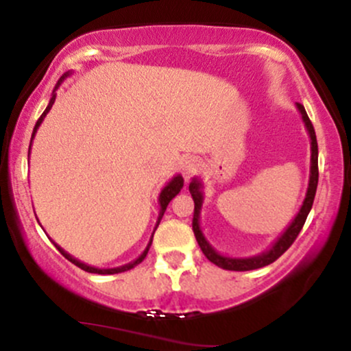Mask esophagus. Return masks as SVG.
I'll return each instance as SVG.
<instances>
[{
	"mask_svg": "<svg viewBox=\"0 0 351 351\" xmlns=\"http://www.w3.org/2000/svg\"><path fill=\"white\" fill-rule=\"evenodd\" d=\"M198 168H199V162L198 158H195V156H188L186 160H183V163H181V173H183L184 180L191 178V176L198 171Z\"/></svg>",
	"mask_w": 351,
	"mask_h": 351,
	"instance_id": "34e87169",
	"label": "esophagus"
}]
</instances>
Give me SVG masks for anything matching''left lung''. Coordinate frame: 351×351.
I'll return each mask as SVG.
<instances>
[{
    "label": "left lung",
    "mask_w": 351,
    "mask_h": 351,
    "mask_svg": "<svg viewBox=\"0 0 351 351\" xmlns=\"http://www.w3.org/2000/svg\"><path fill=\"white\" fill-rule=\"evenodd\" d=\"M297 110L300 112L302 120H304L305 128H307V134L310 136V176H308V188L305 193L304 203L297 213L295 217L292 219V223L284 229V232L274 241L271 247L267 251L257 254V256H249V257H231L224 256V254L217 252L209 241L204 237L203 229L199 226V215H201V206H203L204 201V193H203V183L199 178H193L189 183V193H191L193 201H195V215H193V231H195L196 241H198L201 251L204 256L211 261L213 264H216L217 267L226 269V271H252V269L264 267V265L272 264L274 261L279 259V257L291 247L295 237L299 236L300 229L304 228L305 219H307L310 209H312L313 198H315L317 184H318V147H317V136L315 130H313V125L310 122L307 112H305L304 106L297 104Z\"/></svg>",
    "instance_id": "obj_1"
}]
</instances>
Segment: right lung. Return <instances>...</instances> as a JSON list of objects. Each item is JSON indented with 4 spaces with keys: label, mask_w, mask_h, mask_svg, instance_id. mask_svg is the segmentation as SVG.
Masks as SVG:
<instances>
[{
    "label": "right lung",
    "mask_w": 351,
    "mask_h": 351,
    "mask_svg": "<svg viewBox=\"0 0 351 351\" xmlns=\"http://www.w3.org/2000/svg\"><path fill=\"white\" fill-rule=\"evenodd\" d=\"M71 74H72V72H66V74H64L62 77L59 79V82L56 84V88H54V90H52V97H51V100H49V104H47L46 110L43 112V115L39 117V120H38V122H36V125H34L33 135H31L29 153H31V145H33V138H34L36 132H38L39 125L43 123L44 117H46L47 114H49V110H51L52 104H54V100H56V90H58L60 84H62L64 80H66V77H69ZM29 153H27V156H29ZM183 183H184L183 176H181V175H175V176H173V178H171L170 181H168V183L165 184V186H163L162 193H160V196H158V203H160V213H158V219H156V224H155V229H153V232H155V231H156V228H158L160 221H162V217H163V215H165V211H167V206H168V203H170V201H171L173 198H175V196L178 195V193L181 191V188H183ZM152 241H153V234H152V237H150V241H148V244H147V247H145V251H143L142 254H140V256L136 257L135 261H132V263H128V264H125V265H120V267H114V269H99V267H94V265H88V264H84V263H80L79 259H75V257H72L69 252H66V251H64V249L60 247L59 244H56L54 241H52V243H54L56 247L59 249V252L62 254V256L66 257L67 261H71L72 264H75V265H77V267L82 269V271H86V272H90V274H119V272L130 271V269H134L135 265H138L140 263H142V261L145 259V257H147V254H148V249H150V245H152Z\"/></svg>",
    "instance_id": "1"
}]
</instances>
